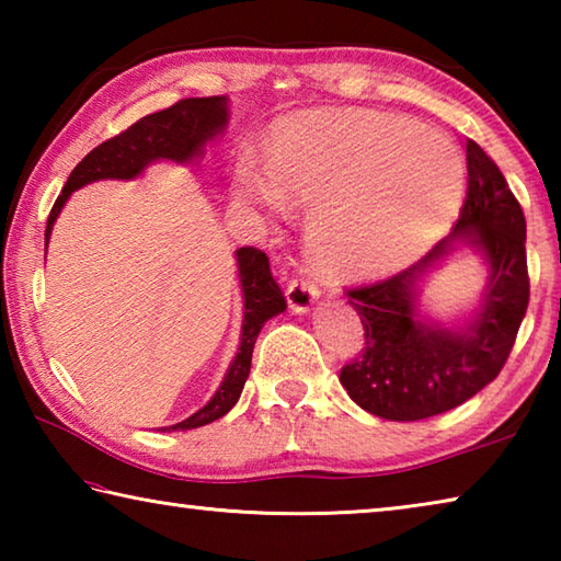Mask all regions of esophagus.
<instances>
[{"mask_svg": "<svg viewBox=\"0 0 561 561\" xmlns=\"http://www.w3.org/2000/svg\"><path fill=\"white\" fill-rule=\"evenodd\" d=\"M319 299V287L314 282L309 279H294L289 282L287 287V304L291 311H297V314H304V311H309L314 307V301Z\"/></svg>", "mask_w": 561, "mask_h": 561, "instance_id": "34e87169", "label": "esophagus"}]
</instances>
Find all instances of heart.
<instances>
[{
    "label": "heart",
    "instance_id": "b5f03b06",
    "mask_svg": "<svg viewBox=\"0 0 561 561\" xmlns=\"http://www.w3.org/2000/svg\"><path fill=\"white\" fill-rule=\"evenodd\" d=\"M462 160L448 140L388 113L356 111L279 123L267 175L242 163L234 193L279 213L314 207L307 225L319 270L368 277L428 250L458 210Z\"/></svg>",
    "mask_w": 561,
    "mask_h": 561
}]
</instances>
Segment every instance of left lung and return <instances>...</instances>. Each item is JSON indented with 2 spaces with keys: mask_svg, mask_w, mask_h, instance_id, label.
<instances>
[{
  "mask_svg": "<svg viewBox=\"0 0 561 561\" xmlns=\"http://www.w3.org/2000/svg\"><path fill=\"white\" fill-rule=\"evenodd\" d=\"M468 195L448 237L423 260L383 282L348 289L366 348L341 368L351 401L386 421H423L458 408L505 366L529 304L527 225L495 160L465 144ZM460 245L480 253L489 284L478 308L445 325L424 314L430 274Z\"/></svg>",
  "mask_w": 561,
  "mask_h": 561,
  "instance_id": "left-lung-1",
  "label": "left lung"
}]
</instances>
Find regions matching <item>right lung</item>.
I'll list each match as a JSON object with an SVG mask.
<instances>
[{
	"instance_id": "1",
	"label": "right lung",
	"mask_w": 561,
	"mask_h": 561,
	"mask_svg": "<svg viewBox=\"0 0 561 561\" xmlns=\"http://www.w3.org/2000/svg\"><path fill=\"white\" fill-rule=\"evenodd\" d=\"M227 121H230V99L227 96L183 99L165 111L150 113V116L133 123L128 130L118 133L116 138L93 148L71 170L61 195L56 197L49 220H46L44 252L49 247L56 217L61 215L64 205L69 203L76 190L96 183V180H133L144 175L146 168L158 163V160H170L178 165L197 163L205 156V146L225 133ZM234 260L244 304L240 346H237L232 364L210 401L185 421L168 425L163 431H193L230 413L232 405L240 401L244 381L250 376L254 341H257L262 327L287 309L279 284L274 282L270 272L267 254L254 250V247H240L234 252Z\"/></svg>"
}]
</instances>
